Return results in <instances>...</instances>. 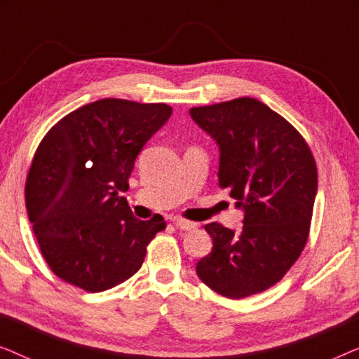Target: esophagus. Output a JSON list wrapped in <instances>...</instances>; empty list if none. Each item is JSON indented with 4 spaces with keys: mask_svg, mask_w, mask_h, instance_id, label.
I'll return each instance as SVG.
<instances>
[{
    "mask_svg": "<svg viewBox=\"0 0 359 359\" xmlns=\"http://www.w3.org/2000/svg\"><path fill=\"white\" fill-rule=\"evenodd\" d=\"M173 224L176 225V229H181V230H194V229H198V224L189 222V220H184V219H175Z\"/></svg>",
    "mask_w": 359,
    "mask_h": 359,
    "instance_id": "1",
    "label": "esophagus"
}]
</instances>
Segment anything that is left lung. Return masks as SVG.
<instances>
[{
  "mask_svg": "<svg viewBox=\"0 0 359 359\" xmlns=\"http://www.w3.org/2000/svg\"><path fill=\"white\" fill-rule=\"evenodd\" d=\"M217 142L219 186L243 209V227L204 225L212 252L196 273L220 296L242 299L281 281L309 238L317 194V165L304 137L253 97L189 109Z\"/></svg>",
  "mask_w": 359,
  "mask_h": 359,
  "instance_id": "8db88e82",
  "label": "left lung"
}]
</instances>
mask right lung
Here are the masks:
<instances>
[{
    "instance_id": "add662e5",
    "label": "right lung",
    "mask_w": 359,
    "mask_h": 359,
    "mask_svg": "<svg viewBox=\"0 0 359 359\" xmlns=\"http://www.w3.org/2000/svg\"><path fill=\"white\" fill-rule=\"evenodd\" d=\"M163 102L106 97L78 107L47 132L26 180V208L48 268L101 292L139 271L163 217H134L129 189L137 155L170 119Z\"/></svg>"
}]
</instances>
